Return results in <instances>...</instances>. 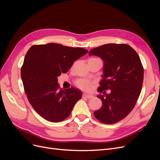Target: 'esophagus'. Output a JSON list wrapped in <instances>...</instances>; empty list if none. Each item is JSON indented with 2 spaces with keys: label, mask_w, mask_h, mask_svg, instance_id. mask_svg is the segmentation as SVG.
Here are the masks:
<instances>
[{
  "label": "esophagus",
  "mask_w": 160,
  "mask_h": 160,
  "mask_svg": "<svg viewBox=\"0 0 160 160\" xmlns=\"http://www.w3.org/2000/svg\"><path fill=\"white\" fill-rule=\"evenodd\" d=\"M82 97L83 98H91L92 97H93V95H91V94H88V93H83Z\"/></svg>",
  "instance_id": "esophagus-1"
}]
</instances>
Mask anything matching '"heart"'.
<instances>
[{"instance_id": "heart-1", "label": "heart", "mask_w": 160, "mask_h": 160, "mask_svg": "<svg viewBox=\"0 0 160 160\" xmlns=\"http://www.w3.org/2000/svg\"><path fill=\"white\" fill-rule=\"evenodd\" d=\"M76 83H77V86L78 88L83 90L89 91L91 90V89L92 88V83L88 80L80 79L77 81Z\"/></svg>"}]
</instances>
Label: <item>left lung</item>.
Here are the masks:
<instances>
[{"label": "left lung", "mask_w": 160, "mask_h": 160, "mask_svg": "<svg viewBox=\"0 0 160 160\" xmlns=\"http://www.w3.org/2000/svg\"><path fill=\"white\" fill-rule=\"evenodd\" d=\"M89 56H97L104 62L98 92L111 90L110 94L97 96L102 106L94 115L103 123H116L131 112L139 97L144 74L139 56L130 45L115 43L91 49Z\"/></svg>", "instance_id": "left-lung-1"}]
</instances>
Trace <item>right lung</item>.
I'll return each instance as SVG.
<instances>
[{
	"instance_id": "right-lung-1",
	"label": "right lung",
	"mask_w": 160,
	"mask_h": 160,
	"mask_svg": "<svg viewBox=\"0 0 160 160\" xmlns=\"http://www.w3.org/2000/svg\"><path fill=\"white\" fill-rule=\"evenodd\" d=\"M88 50L58 43L32 46L25 56L21 76L28 101L34 110L52 122L63 121L82 98L80 90L60 89L58 77Z\"/></svg>"
}]
</instances>
